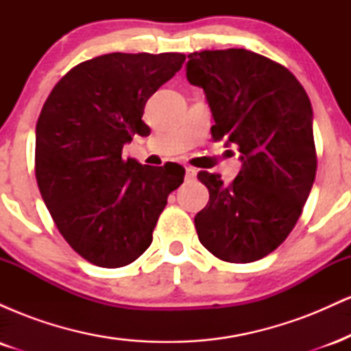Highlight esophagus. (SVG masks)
<instances>
[{"label": "esophagus", "instance_id": "obj_1", "mask_svg": "<svg viewBox=\"0 0 351 351\" xmlns=\"http://www.w3.org/2000/svg\"><path fill=\"white\" fill-rule=\"evenodd\" d=\"M186 180H195L196 178V168H191V167H186Z\"/></svg>", "mask_w": 351, "mask_h": 351}]
</instances>
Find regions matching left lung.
Returning <instances> with one entry per match:
<instances>
[{
	"mask_svg": "<svg viewBox=\"0 0 351 351\" xmlns=\"http://www.w3.org/2000/svg\"><path fill=\"white\" fill-rule=\"evenodd\" d=\"M186 79L206 94L211 135L237 145L239 175L224 184L199 171L209 191L195 216L199 243L226 263L271 254L291 234L315 181L312 106L291 71L247 49L188 56Z\"/></svg>",
	"mask_w": 351,
	"mask_h": 351,
	"instance_id": "1",
	"label": "left lung"
}]
</instances>
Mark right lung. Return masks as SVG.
Masks as SVG:
<instances>
[{
    "instance_id": "1",
    "label": "right lung",
    "mask_w": 351,
    "mask_h": 351,
    "mask_svg": "<svg viewBox=\"0 0 351 351\" xmlns=\"http://www.w3.org/2000/svg\"><path fill=\"white\" fill-rule=\"evenodd\" d=\"M186 56L112 54L80 62L56 84L36 125L39 191L64 239L99 267L134 263L150 247L168 195L183 183L176 163L123 158L134 135H150L147 100Z\"/></svg>"
}]
</instances>
